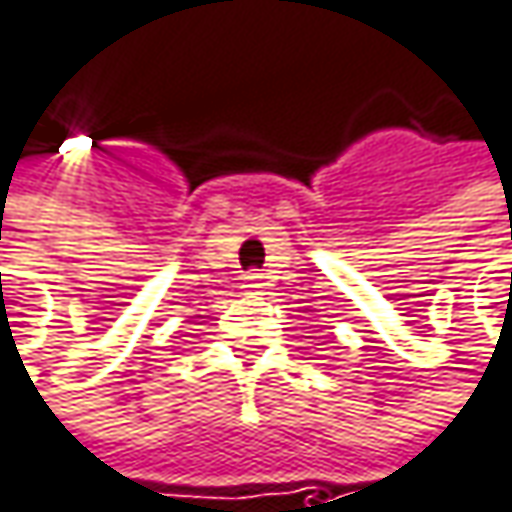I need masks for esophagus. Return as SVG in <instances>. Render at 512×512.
Here are the masks:
<instances>
[{
  "label": "esophagus",
  "instance_id": "esophagus-1",
  "mask_svg": "<svg viewBox=\"0 0 512 512\" xmlns=\"http://www.w3.org/2000/svg\"><path fill=\"white\" fill-rule=\"evenodd\" d=\"M244 289H247V292H262V289H268V277L259 274V271H250V274L244 277Z\"/></svg>",
  "mask_w": 512,
  "mask_h": 512
}]
</instances>
